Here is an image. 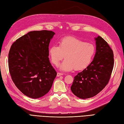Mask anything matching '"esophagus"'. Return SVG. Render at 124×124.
Instances as JSON below:
<instances>
[{"instance_id":"esophagus-1","label":"esophagus","mask_w":124,"mask_h":124,"mask_svg":"<svg viewBox=\"0 0 124 124\" xmlns=\"http://www.w3.org/2000/svg\"><path fill=\"white\" fill-rule=\"evenodd\" d=\"M62 75H63V73H60V72H57V77H59V76H62Z\"/></svg>"}]
</instances>
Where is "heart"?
I'll list each match as a JSON object with an SVG mask.
<instances>
[{
    "instance_id": "obj_1",
    "label": "heart",
    "mask_w": 124,
    "mask_h": 124,
    "mask_svg": "<svg viewBox=\"0 0 124 124\" xmlns=\"http://www.w3.org/2000/svg\"><path fill=\"white\" fill-rule=\"evenodd\" d=\"M95 51V47L91 43L68 36L60 40L59 46H52L49 49V55L53 64L56 66L65 56V59L59 68L63 71H70L75 69L79 70L86 68L92 61Z\"/></svg>"
}]
</instances>
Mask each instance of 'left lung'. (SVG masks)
I'll return each instance as SVG.
<instances>
[{
    "label": "left lung",
    "instance_id": "obj_1",
    "mask_svg": "<svg viewBox=\"0 0 124 124\" xmlns=\"http://www.w3.org/2000/svg\"><path fill=\"white\" fill-rule=\"evenodd\" d=\"M96 53L93 61L74 77L72 92L82 99L98 94L108 83L114 67L111 48L101 36L95 38Z\"/></svg>",
    "mask_w": 124,
    "mask_h": 124
}]
</instances>
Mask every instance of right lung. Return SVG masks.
Listing matches in <instances>:
<instances>
[{"mask_svg":"<svg viewBox=\"0 0 124 124\" xmlns=\"http://www.w3.org/2000/svg\"><path fill=\"white\" fill-rule=\"evenodd\" d=\"M55 34L47 30L31 31L16 39L10 49L11 79L20 91L31 98L47 94L56 77L48 58L49 44Z\"/></svg>","mask_w":124,"mask_h":124,"instance_id":"1","label":"right lung"}]
</instances>
